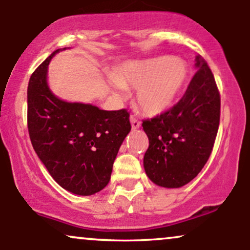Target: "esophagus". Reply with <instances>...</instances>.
Returning a JSON list of instances; mask_svg holds the SVG:
<instances>
[{
    "label": "esophagus",
    "mask_w": 250,
    "mask_h": 250,
    "mask_svg": "<svg viewBox=\"0 0 250 250\" xmlns=\"http://www.w3.org/2000/svg\"><path fill=\"white\" fill-rule=\"evenodd\" d=\"M130 123H131V127H133V129H137L141 127V121L140 120H137L136 117L131 115L130 116Z\"/></svg>",
    "instance_id": "esophagus-1"
}]
</instances>
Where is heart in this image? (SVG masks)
Returning <instances> with one entry per match:
<instances>
[{
  "label": "heart",
  "mask_w": 250,
  "mask_h": 250,
  "mask_svg": "<svg viewBox=\"0 0 250 250\" xmlns=\"http://www.w3.org/2000/svg\"><path fill=\"white\" fill-rule=\"evenodd\" d=\"M188 63L174 56L130 61L111 73L114 88H136L135 100L143 113L159 115L173 105L189 77Z\"/></svg>",
  "instance_id": "obj_1"
}]
</instances>
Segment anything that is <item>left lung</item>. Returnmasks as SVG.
Segmentation results:
<instances>
[{"label": "left lung", "mask_w": 250, "mask_h": 250, "mask_svg": "<svg viewBox=\"0 0 250 250\" xmlns=\"http://www.w3.org/2000/svg\"><path fill=\"white\" fill-rule=\"evenodd\" d=\"M196 68L182 99L142 123L149 139L143 159L146 174L165 188H180L197 176L213 151L219 130L220 91L201 56H196Z\"/></svg>", "instance_id": "obj_1"}]
</instances>
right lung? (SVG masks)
Wrapping results in <instances>:
<instances>
[{"mask_svg":"<svg viewBox=\"0 0 250 250\" xmlns=\"http://www.w3.org/2000/svg\"><path fill=\"white\" fill-rule=\"evenodd\" d=\"M54 51L34 71L28 84V131L37 156L65 190L93 195L108 185L117 151L131 125L127 109L57 99L47 84Z\"/></svg>","mask_w":250,"mask_h":250,"instance_id":"add662e5","label":"right lung"}]
</instances>
